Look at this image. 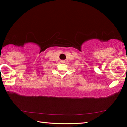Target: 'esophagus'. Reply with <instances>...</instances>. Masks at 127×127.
Returning a JSON list of instances; mask_svg holds the SVG:
<instances>
[{"instance_id":"1","label":"esophagus","mask_w":127,"mask_h":127,"mask_svg":"<svg viewBox=\"0 0 127 127\" xmlns=\"http://www.w3.org/2000/svg\"><path fill=\"white\" fill-rule=\"evenodd\" d=\"M62 63H63L64 61H62Z\"/></svg>"}]
</instances>
